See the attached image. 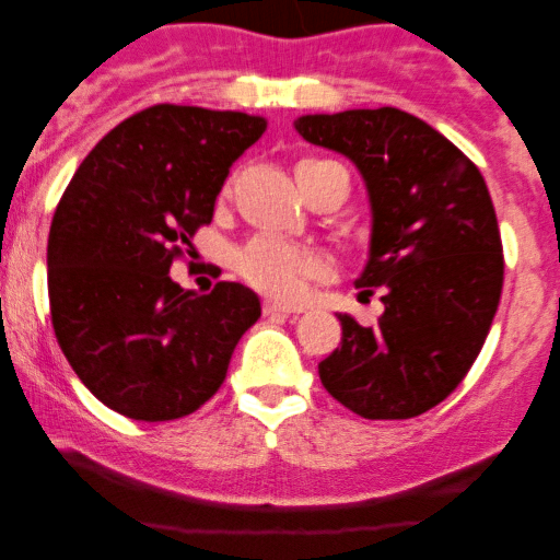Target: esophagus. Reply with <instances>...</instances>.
<instances>
[{"label": "esophagus", "instance_id": "1", "mask_svg": "<svg viewBox=\"0 0 560 560\" xmlns=\"http://www.w3.org/2000/svg\"><path fill=\"white\" fill-rule=\"evenodd\" d=\"M262 312L265 314H298V312H301V308L290 306V303H281V301H273V298H268V301L262 303Z\"/></svg>", "mask_w": 560, "mask_h": 560}]
</instances>
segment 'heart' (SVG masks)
Listing matches in <instances>:
<instances>
[{"mask_svg": "<svg viewBox=\"0 0 560 560\" xmlns=\"http://www.w3.org/2000/svg\"><path fill=\"white\" fill-rule=\"evenodd\" d=\"M314 162L319 160H303L298 162V167L314 165ZM235 265L248 284L276 298H298L306 281L316 279L325 270L314 252L276 238V235H259V238L248 241L238 252Z\"/></svg>", "mask_w": 560, "mask_h": 560, "instance_id": "1", "label": "heart"}]
</instances>
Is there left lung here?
I'll list each match as a JSON object with an SVG mask.
<instances>
[{"label":"left lung","mask_w":560,"mask_h":560,"mask_svg":"<svg viewBox=\"0 0 560 560\" xmlns=\"http://www.w3.org/2000/svg\"><path fill=\"white\" fill-rule=\"evenodd\" d=\"M308 143L343 154L371 202L369 262L354 284L380 287L374 327L341 319V347L319 363L327 393L365 420H409L442 404L477 360L504 284L488 184L442 132L398 107L295 118Z\"/></svg>","instance_id":"left-lung-1"}]
</instances>
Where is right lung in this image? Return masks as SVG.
Returning a JSON list of instances; mask_svg holds the SVG:
<instances>
[{"mask_svg": "<svg viewBox=\"0 0 560 560\" xmlns=\"http://www.w3.org/2000/svg\"><path fill=\"white\" fill-rule=\"evenodd\" d=\"M265 127L238 110L154 105L113 127L72 175L48 235L50 322L107 409L178 420L222 387L259 298L235 281L184 290L171 265L211 224L230 167Z\"/></svg>", "mask_w": 560, "mask_h": 560, "instance_id": "1", "label": "right lung"}]
</instances>
